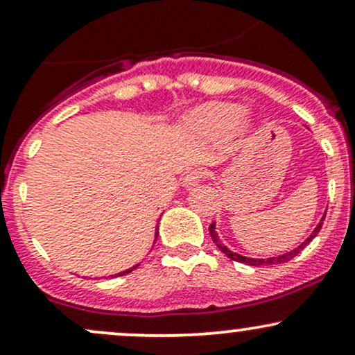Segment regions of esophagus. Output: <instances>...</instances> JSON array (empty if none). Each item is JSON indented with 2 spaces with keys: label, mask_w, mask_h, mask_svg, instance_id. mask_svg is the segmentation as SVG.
Masks as SVG:
<instances>
[{
  "label": "esophagus",
  "mask_w": 355,
  "mask_h": 355,
  "mask_svg": "<svg viewBox=\"0 0 355 355\" xmlns=\"http://www.w3.org/2000/svg\"><path fill=\"white\" fill-rule=\"evenodd\" d=\"M203 177H205V170L202 168L190 170V172H187L185 177H183V187H185V189H191V187L198 185Z\"/></svg>",
  "instance_id": "esophagus-1"
}]
</instances>
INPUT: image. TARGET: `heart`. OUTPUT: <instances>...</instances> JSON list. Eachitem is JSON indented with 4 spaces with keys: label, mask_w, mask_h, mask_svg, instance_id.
<instances>
[{
    "label": "heart",
    "mask_w": 355,
    "mask_h": 355,
    "mask_svg": "<svg viewBox=\"0 0 355 355\" xmlns=\"http://www.w3.org/2000/svg\"><path fill=\"white\" fill-rule=\"evenodd\" d=\"M245 112L240 105L210 103L193 110L187 116L185 125L193 135L202 138H218L234 132L242 123Z\"/></svg>",
    "instance_id": "obj_1"
}]
</instances>
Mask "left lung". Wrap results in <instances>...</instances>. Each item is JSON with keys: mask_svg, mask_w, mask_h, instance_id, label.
<instances>
[{"mask_svg": "<svg viewBox=\"0 0 355 355\" xmlns=\"http://www.w3.org/2000/svg\"><path fill=\"white\" fill-rule=\"evenodd\" d=\"M325 214H327V210H325ZM324 218H325V215H324V217L320 218V222L317 223V227H315V229H313L312 234L309 235V237L305 239L304 242L300 243L299 247L294 248V250H291V252H285V254H282V255H277V257H268V259H250V257L240 255V254H237V252H232L229 247H227V245H223V243L220 242V237H218L217 230H215V223H211L209 230H210V237H211V240H214V243H215V245H217V247L220 248V250L223 252V254H225L227 257H229V259L235 260V262H242V263H247V266H254V267H257V266H277V263H284V262H288V260H292V259H294V257H295L297 254H300V252H302L304 248L307 247L309 243H311L312 240L317 237V234H319L320 229H322V223H324Z\"/></svg>", "mask_w": 355, "mask_h": 355, "instance_id": "left-lung-1", "label": "left lung"}]
</instances>
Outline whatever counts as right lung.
Returning a JSON list of instances; mask_svg holds the SVG:
<instances>
[{
    "label": "right lung",
    "mask_w": 355,
    "mask_h": 355,
    "mask_svg": "<svg viewBox=\"0 0 355 355\" xmlns=\"http://www.w3.org/2000/svg\"><path fill=\"white\" fill-rule=\"evenodd\" d=\"M157 239H158V225H157V229H155V240H153V243L157 242ZM140 266V263H137V266H133V267H130V268H126V270H123V272H120V274H115V275H110V277H120V275H125V274H130V272L132 270H135V268Z\"/></svg>",
    "instance_id": "right-lung-1"
}]
</instances>
